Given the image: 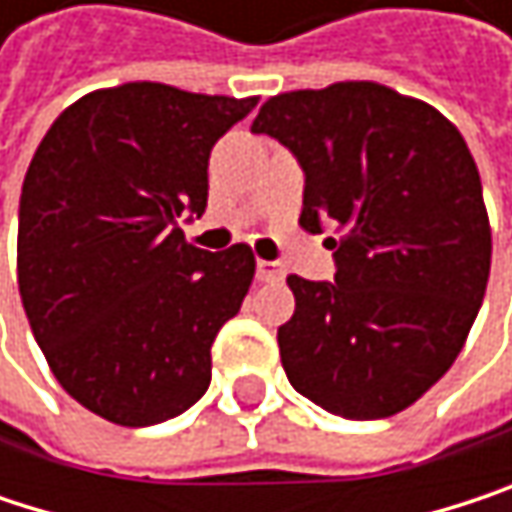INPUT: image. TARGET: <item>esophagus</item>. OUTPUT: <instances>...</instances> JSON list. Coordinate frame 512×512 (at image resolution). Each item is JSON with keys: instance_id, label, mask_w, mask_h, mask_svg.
Listing matches in <instances>:
<instances>
[{"instance_id": "1", "label": "esophagus", "mask_w": 512, "mask_h": 512, "mask_svg": "<svg viewBox=\"0 0 512 512\" xmlns=\"http://www.w3.org/2000/svg\"><path fill=\"white\" fill-rule=\"evenodd\" d=\"M284 278V269L281 263H272V260H257V281H281Z\"/></svg>"}]
</instances>
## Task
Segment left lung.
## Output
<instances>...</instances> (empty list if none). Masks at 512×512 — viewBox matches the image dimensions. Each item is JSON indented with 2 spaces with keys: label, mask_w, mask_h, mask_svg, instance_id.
Instances as JSON below:
<instances>
[{
  "label": "left lung",
  "mask_w": 512,
  "mask_h": 512,
  "mask_svg": "<svg viewBox=\"0 0 512 512\" xmlns=\"http://www.w3.org/2000/svg\"><path fill=\"white\" fill-rule=\"evenodd\" d=\"M252 133L299 159V225L335 234V281L287 275L290 385L356 421L403 412L457 361L489 281L492 228L465 139L430 103L367 79L275 94Z\"/></svg>",
  "instance_id": "obj_1"
}]
</instances>
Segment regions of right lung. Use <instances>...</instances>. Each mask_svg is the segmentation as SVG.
Returning <instances> with one entry per match:
<instances>
[{
    "label": "right lung",
    "mask_w": 512,
    "mask_h": 512,
    "mask_svg": "<svg viewBox=\"0 0 512 512\" xmlns=\"http://www.w3.org/2000/svg\"><path fill=\"white\" fill-rule=\"evenodd\" d=\"M255 106L162 82L97 88L29 162L20 299L61 388L112 424H159L210 385V347L252 287L255 255L246 243L204 252L174 222L204 213L210 151Z\"/></svg>",
    "instance_id": "add662e5"
}]
</instances>
